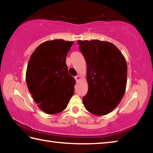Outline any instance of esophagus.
<instances>
[{
	"label": "esophagus",
	"mask_w": 153,
	"mask_h": 153,
	"mask_svg": "<svg viewBox=\"0 0 153 153\" xmlns=\"http://www.w3.org/2000/svg\"><path fill=\"white\" fill-rule=\"evenodd\" d=\"M75 79H76V82H77V81H79L80 79H81V77H80V76H77L75 77Z\"/></svg>",
	"instance_id": "1"
}]
</instances>
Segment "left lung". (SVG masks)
<instances>
[{
	"instance_id": "obj_1",
	"label": "left lung",
	"mask_w": 153,
	"mask_h": 153,
	"mask_svg": "<svg viewBox=\"0 0 153 153\" xmlns=\"http://www.w3.org/2000/svg\"><path fill=\"white\" fill-rule=\"evenodd\" d=\"M87 63L88 90L83 97L85 108L96 115L111 113L125 94L128 67L113 44L98 40H78Z\"/></svg>"
}]
</instances>
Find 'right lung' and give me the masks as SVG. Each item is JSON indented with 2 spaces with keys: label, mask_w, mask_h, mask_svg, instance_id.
<instances>
[{
  "label": "right lung",
  "mask_w": 153,
  "mask_h": 153,
  "mask_svg": "<svg viewBox=\"0 0 153 153\" xmlns=\"http://www.w3.org/2000/svg\"><path fill=\"white\" fill-rule=\"evenodd\" d=\"M73 41H46L31 55L26 71L27 88L38 107L54 115L65 109L74 95L76 80L68 74L67 53Z\"/></svg>",
  "instance_id": "add662e5"
}]
</instances>
